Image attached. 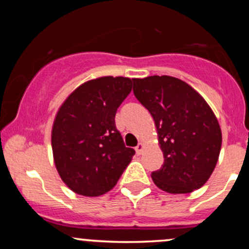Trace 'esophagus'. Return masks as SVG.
<instances>
[{
  "label": "esophagus",
  "instance_id": "34e87169",
  "mask_svg": "<svg viewBox=\"0 0 249 249\" xmlns=\"http://www.w3.org/2000/svg\"><path fill=\"white\" fill-rule=\"evenodd\" d=\"M143 149H144V145H143V143H139V144H137V147H136V153L139 155H141L142 154V152H143Z\"/></svg>",
  "mask_w": 249,
  "mask_h": 249
}]
</instances>
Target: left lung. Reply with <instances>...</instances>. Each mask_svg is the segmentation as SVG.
<instances>
[{
    "mask_svg": "<svg viewBox=\"0 0 249 249\" xmlns=\"http://www.w3.org/2000/svg\"><path fill=\"white\" fill-rule=\"evenodd\" d=\"M134 94L154 119L164 165L152 172L158 188L171 194L199 189L212 175L222 131L207 102L189 84L170 76L134 78Z\"/></svg>",
    "mask_w": 249,
    "mask_h": 249,
    "instance_id": "left-lung-1",
    "label": "left lung"
}]
</instances>
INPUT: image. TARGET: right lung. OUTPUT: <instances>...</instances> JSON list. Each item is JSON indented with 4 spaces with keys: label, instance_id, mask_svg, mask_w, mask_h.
<instances>
[{
    "label": "right lung",
    "instance_id": "obj_1",
    "mask_svg": "<svg viewBox=\"0 0 249 249\" xmlns=\"http://www.w3.org/2000/svg\"><path fill=\"white\" fill-rule=\"evenodd\" d=\"M131 88L130 78H96L78 87L57 110L52 130L54 162L77 194H106L135 155L125 147L114 120Z\"/></svg>",
    "mask_w": 249,
    "mask_h": 249
}]
</instances>
